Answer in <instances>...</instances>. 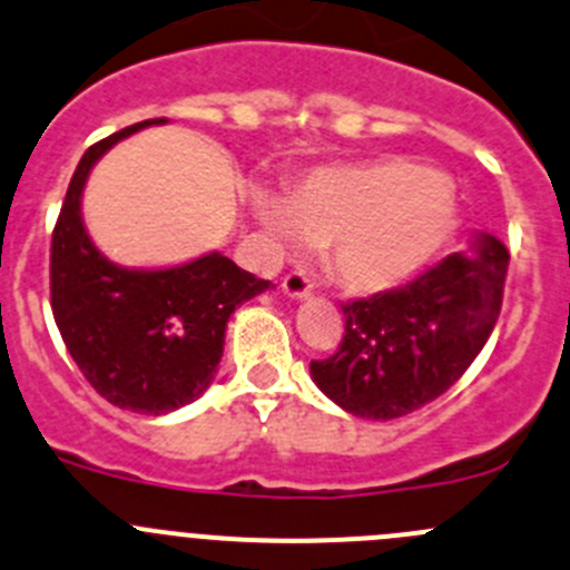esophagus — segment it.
Returning a JSON list of instances; mask_svg holds the SVG:
<instances>
[{
	"label": "esophagus",
	"instance_id": "esophagus-1",
	"mask_svg": "<svg viewBox=\"0 0 570 570\" xmlns=\"http://www.w3.org/2000/svg\"><path fill=\"white\" fill-rule=\"evenodd\" d=\"M284 295H289L292 301H303V297L312 295V281L306 273H289L284 275V284H281Z\"/></svg>",
	"mask_w": 570,
	"mask_h": 570
}]
</instances>
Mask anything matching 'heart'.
<instances>
[{
  "mask_svg": "<svg viewBox=\"0 0 570 570\" xmlns=\"http://www.w3.org/2000/svg\"><path fill=\"white\" fill-rule=\"evenodd\" d=\"M253 206L281 247H325L331 273L367 295L417 278L460 219L451 180L403 158L317 169L286 195V206L267 195Z\"/></svg>",
  "mask_w": 570,
  "mask_h": 570,
  "instance_id": "heart-1",
  "label": "heart"
}]
</instances>
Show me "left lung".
<instances>
[{
	"label": "left lung",
	"mask_w": 570,
	"mask_h": 570,
	"mask_svg": "<svg viewBox=\"0 0 570 570\" xmlns=\"http://www.w3.org/2000/svg\"><path fill=\"white\" fill-rule=\"evenodd\" d=\"M510 253L482 234L412 284L342 306L345 336L312 379L345 412L392 420L443 395L495 328Z\"/></svg>",
	"instance_id": "1"
}]
</instances>
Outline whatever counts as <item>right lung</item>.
<instances>
[{
    "instance_id": "add662e5",
    "label": "right lung",
    "mask_w": 570,
    "mask_h": 570,
    "mask_svg": "<svg viewBox=\"0 0 570 570\" xmlns=\"http://www.w3.org/2000/svg\"><path fill=\"white\" fill-rule=\"evenodd\" d=\"M147 119L88 147L71 175L52 230L49 292L60 336L88 384L119 409L167 414L208 390L223 358L230 314L269 289L223 253L167 269H127L94 247L82 189L94 164Z\"/></svg>"
}]
</instances>
